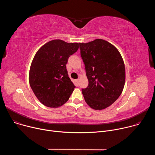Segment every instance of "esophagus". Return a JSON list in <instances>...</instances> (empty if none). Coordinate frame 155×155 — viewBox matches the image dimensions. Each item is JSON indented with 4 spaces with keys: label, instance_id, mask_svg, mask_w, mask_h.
<instances>
[{
    "label": "esophagus",
    "instance_id": "esophagus-1",
    "mask_svg": "<svg viewBox=\"0 0 155 155\" xmlns=\"http://www.w3.org/2000/svg\"><path fill=\"white\" fill-rule=\"evenodd\" d=\"M78 82H79V79H77V80H76V83H77V86L78 85Z\"/></svg>",
    "mask_w": 155,
    "mask_h": 155
}]
</instances>
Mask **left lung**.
<instances>
[{
	"instance_id": "8db88e82",
	"label": "left lung",
	"mask_w": 155,
	"mask_h": 155,
	"mask_svg": "<svg viewBox=\"0 0 155 155\" xmlns=\"http://www.w3.org/2000/svg\"><path fill=\"white\" fill-rule=\"evenodd\" d=\"M79 45L89 81L81 90L85 102L94 110L105 109L123 90L126 74L122 56L115 46L102 39Z\"/></svg>"
}]
</instances>
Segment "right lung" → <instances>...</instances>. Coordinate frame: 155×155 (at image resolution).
<instances>
[{
	"label": "right lung",
	"instance_id": "add662e5",
	"mask_svg": "<svg viewBox=\"0 0 155 155\" xmlns=\"http://www.w3.org/2000/svg\"><path fill=\"white\" fill-rule=\"evenodd\" d=\"M78 48L79 43L56 39L46 43L36 53L29 81L34 94L44 105L58 108L69 100L75 86L69 77L66 64Z\"/></svg>",
	"mask_w": 155,
	"mask_h": 155
}]
</instances>
